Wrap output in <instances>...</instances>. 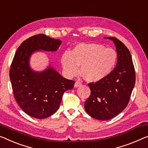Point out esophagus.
Listing matches in <instances>:
<instances>
[{"label": "esophagus", "instance_id": "obj_1", "mask_svg": "<svg viewBox=\"0 0 148 148\" xmlns=\"http://www.w3.org/2000/svg\"><path fill=\"white\" fill-rule=\"evenodd\" d=\"M81 85H82L81 82H78V81H76V82H75V84H74V87L75 88H78L79 86H80Z\"/></svg>", "mask_w": 148, "mask_h": 148}]
</instances>
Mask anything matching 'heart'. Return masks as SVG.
I'll return each mask as SVG.
<instances>
[{"instance_id": "1", "label": "heart", "mask_w": 148, "mask_h": 148, "mask_svg": "<svg viewBox=\"0 0 148 148\" xmlns=\"http://www.w3.org/2000/svg\"><path fill=\"white\" fill-rule=\"evenodd\" d=\"M117 53L100 44H80L71 52H65L61 62L69 76H74L81 66L82 76L89 82H96L111 73L117 62Z\"/></svg>"}]
</instances>
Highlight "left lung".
Returning <instances> with one entry per match:
<instances>
[{"label":"left lung","mask_w":148,"mask_h":148,"mask_svg":"<svg viewBox=\"0 0 148 148\" xmlns=\"http://www.w3.org/2000/svg\"><path fill=\"white\" fill-rule=\"evenodd\" d=\"M117 64L106 78L89 83L91 94L84 103L88 115L96 120H108L121 113L128 104L135 86L136 72L130 52L124 44L114 37Z\"/></svg>","instance_id":"left-lung-1"}]
</instances>
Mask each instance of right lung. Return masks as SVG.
I'll list each match as a JSON object with an SVG mask.
<instances>
[{
	"label": "right lung",
	"mask_w": 148,
	"mask_h": 148,
	"mask_svg": "<svg viewBox=\"0 0 148 148\" xmlns=\"http://www.w3.org/2000/svg\"><path fill=\"white\" fill-rule=\"evenodd\" d=\"M61 43L60 40L39 34L24 41L14 54L9 74L13 93L21 109L33 118L52 116L60 107L64 92L74 87V81L64 78L51 66L42 72L30 67L32 53L56 51Z\"/></svg>",
	"instance_id": "1"
}]
</instances>
